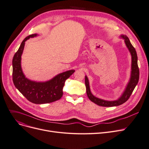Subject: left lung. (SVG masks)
Here are the masks:
<instances>
[{
  "mask_svg": "<svg viewBox=\"0 0 149 149\" xmlns=\"http://www.w3.org/2000/svg\"><path fill=\"white\" fill-rule=\"evenodd\" d=\"M120 38L123 39L124 40V42L126 45L129 52H130L132 56V64H131V72L130 77L127 85L122 93L119 97L114 100H107L104 99H102L97 97L94 95L91 91L89 82L88 77L85 75V85L86 88V94L89 99L94 102L95 104L101 107H116L120 105L125 103L130 97L132 93L139 81V71L138 66V56L135 49L132 45L128 38L124 35H120L119 36Z\"/></svg>",
  "mask_w": 149,
  "mask_h": 149,
  "instance_id": "obj_1",
  "label": "left lung"
}]
</instances>
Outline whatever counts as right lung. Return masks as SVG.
<instances>
[{"instance_id": "add662e5", "label": "right lung", "mask_w": 149, "mask_h": 149, "mask_svg": "<svg viewBox=\"0 0 149 149\" xmlns=\"http://www.w3.org/2000/svg\"><path fill=\"white\" fill-rule=\"evenodd\" d=\"M38 36L33 34L25 38L13 58V81L15 87L29 101L35 104H44L60 100L63 95L65 81L75 70L71 69L57 74L46 81H36L27 79L21 67V56L25 41Z\"/></svg>"}]
</instances>
